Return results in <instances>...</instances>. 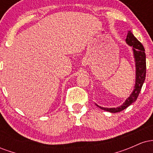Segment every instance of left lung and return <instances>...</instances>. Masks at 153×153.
I'll return each instance as SVG.
<instances>
[{"mask_svg": "<svg viewBox=\"0 0 153 153\" xmlns=\"http://www.w3.org/2000/svg\"><path fill=\"white\" fill-rule=\"evenodd\" d=\"M126 42L128 45L132 47L133 55H134L135 68V85L134 90L130 96L126 99L122 105L116 108H106V107L100 106L96 103V105L101 109L111 112V113H117L125 109L128 106H130L137 99L142 87L145 82L146 76V55H145V48L143 45L137 39V38L133 35L131 31H128Z\"/></svg>", "mask_w": 153, "mask_h": 153, "instance_id": "1", "label": "left lung"}]
</instances>
